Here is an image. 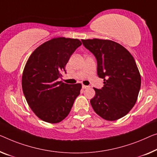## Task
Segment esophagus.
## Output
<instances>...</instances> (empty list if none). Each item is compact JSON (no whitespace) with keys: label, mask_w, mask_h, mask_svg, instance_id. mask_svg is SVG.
<instances>
[{"label":"esophagus","mask_w":157,"mask_h":157,"mask_svg":"<svg viewBox=\"0 0 157 157\" xmlns=\"http://www.w3.org/2000/svg\"><path fill=\"white\" fill-rule=\"evenodd\" d=\"M90 87V86H86V85H82V89H87Z\"/></svg>","instance_id":"obj_1"}]
</instances>
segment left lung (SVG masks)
Wrapping results in <instances>:
<instances>
[{"label":"left lung","instance_id":"8db88e82","mask_svg":"<svg viewBox=\"0 0 157 157\" xmlns=\"http://www.w3.org/2000/svg\"><path fill=\"white\" fill-rule=\"evenodd\" d=\"M97 60V75L104 79L101 90L94 88L90 100L97 114L113 121L125 116L135 106L141 86V76L134 58L125 47L107 39H82Z\"/></svg>","mask_w":157,"mask_h":157}]
</instances>
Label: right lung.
<instances>
[{"label": "right lung", "instance_id": "right-lung-1", "mask_svg": "<svg viewBox=\"0 0 157 157\" xmlns=\"http://www.w3.org/2000/svg\"><path fill=\"white\" fill-rule=\"evenodd\" d=\"M81 45L78 39L53 38L37 47L27 60L22 73V91L30 109L41 120L59 123L71 111L82 85H68L58 79Z\"/></svg>", "mask_w": 157, "mask_h": 157}]
</instances>
